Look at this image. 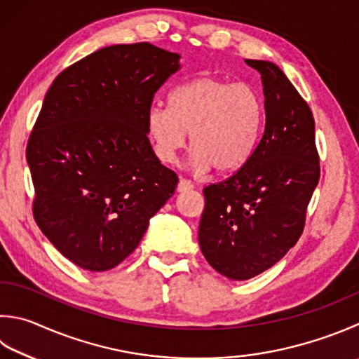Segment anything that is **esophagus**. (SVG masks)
<instances>
[{
    "mask_svg": "<svg viewBox=\"0 0 359 359\" xmlns=\"http://www.w3.org/2000/svg\"><path fill=\"white\" fill-rule=\"evenodd\" d=\"M194 189V184L191 181H187V180H180V182H178V189L177 191L180 192V194H182V192H187V191H192Z\"/></svg>",
    "mask_w": 359,
    "mask_h": 359,
    "instance_id": "34e87169",
    "label": "esophagus"
}]
</instances>
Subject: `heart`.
<instances>
[{
  "label": "heart",
  "mask_w": 359,
  "mask_h": 359,
  "mask_svg": "<svg viewBox=\"0 0 359 359\" xmlns=\"http://www.w3.org/2000/svg\"><path fill=\"white\" fill-rule=\"evenodd\" d=\"M165 107L147 114L153 150L164 164H173L184 150L187 134L197 172L229 175L241 170L258 147L264 104L253 87L200 76L170 92Z\"/></svg>",
  "instance_id": "b5f03b06"
}]
</instances>
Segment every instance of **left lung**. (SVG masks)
I'll return each instance as SVG.
<instances>
[{
  "instance_id": "8db88e82",
  "label": "left lung",
  "mask_w": 359,
  "mask_h": 359,
  "mask_svg": "<svg viewBox=\"0 0 359 359\" xmlns=\"http://www.w3.org/2000/svg\"><path fill=\"white\" fill-rule=\"evenodd\" d=\"M261 73L264 131L253 156L233 177L205 187L198 243L214 270L242 281L262 273L303 233L319 182L314 118L278 65L245 59Z\"/></svg>"
}]
</instances>
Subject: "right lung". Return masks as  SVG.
I'll return each mask as SVG.
<instances>
[{
	"label": "right lung",
	"instance_id": "add662e5",
	"mask_svg": "<svg viewBox=\"0 0 359 359\" xmlns=\"http://www.w3.org/2000/svg\"><path fill=\"white\" fill-rule=\"evenodd\" d=\"M180 57L147 42L106 46L46 92L26 148L34 219L81 269L118 266L175 194L178 177L154 154L147 114Z\"/></svg>",
	"mask_w": 359,
	"mask_h": 359
}]
</instances>
